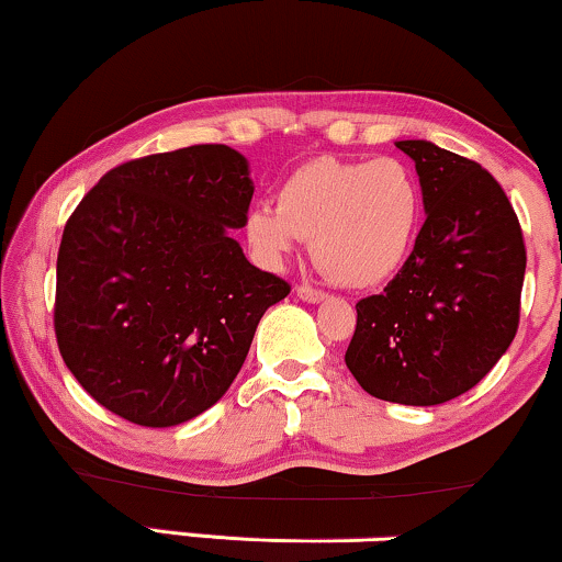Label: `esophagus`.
I'll list each match as a JSON object with an SVG mask.
<instances>
[{
    "instance_id": "34e87169",
    "label": "esophagus",
    "mask_w": 562,
    "mask_h": 562,
    "mask_svg": "<svg viewBox=\"0 0 562 562\" xmlns=\"http://www.w3.org/2000/svg\"><path fill=\"white\" fill-rule=\"evenodd\" d=\"M296 296L304 299V302H323L325 291L310 286V283H299V286H296Z\"/></svg>"
}]
</instances>
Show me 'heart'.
Segmentation results:
<instances>
[{
  "mask_svg": "<svg viewBox=\"0 0 562 562\" xmlns=\"http://www.w3.org/2000/svg\"><path fill=\"white\" fill-rule=\"evenodd\" d=\"M424 216V193L395 157H317L283 180L276 203L247 214L245 235L266 263L312 239L317 266L344 286L387 281L405 263Z\"/></svg>",
  "mask_w": 562,
  "mask_h": 562,
  "instance_id": "obj_1",
  "label": "heart"
}]
</instances>
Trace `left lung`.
Masks as SVG:
<instances>
[{"instance_id":"left-lung-1","label":"left lung","mask_w":562,"mask_h":562,"mask_svg":"<svg viewBox=\"0 0 562 562\" xmlns=\"http://www.w3.org/2000/svg\"><path fill=\"white\" fill-rule=\"evenodd\" d=\"M415 162L426 222L382 294L356 304L346 367L369 395L441 405L475 387L519 330L527 247L485 167L431 142H397Z\"/></svg>"}]
</instances>
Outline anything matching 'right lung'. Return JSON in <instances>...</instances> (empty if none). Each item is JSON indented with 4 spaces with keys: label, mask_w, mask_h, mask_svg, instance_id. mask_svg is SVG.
<instances>
[{
    "label": "right lung",
    "mask_w": 562,
    "mask_h": 562,
    "mask_svg": "<svg viewBox=\"0 0 562 562\" xmlns=\"http://www.w3.org/2000/svg\"><path fill=\"white\" fill-rule=\"evenodd\" d=\"M252 191L239 151L193 144L113 167L67 218L56 344L111 413L178 426L235 382L260 317L291 291L229 237Z\"/></svg>",
    "instance_id": "right-lung-1"
}]
</instances>
